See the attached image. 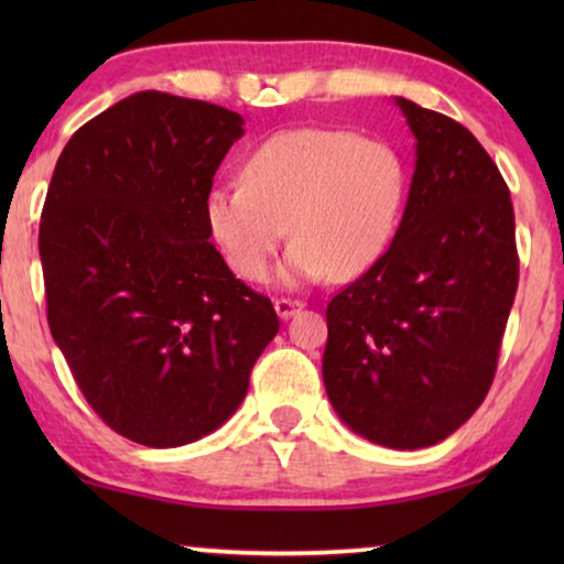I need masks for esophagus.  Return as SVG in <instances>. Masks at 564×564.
<instances>
[{"label": "esophagus", "mask_w": 564, "mask_h": 564, "mask_svg": "<svg viewBox=\"0 0 564 564\" xmlns=\"http://www.w3.org/2000/svg\"><path fill=\"white\" fill-rule=\"evenodd\" d=\"M303 307H305L303 300H292V297H276L274 300V311L284 321H288L290 315H295L297 311H303Z\"/></svg>", "instance_id": "esophagus-1"}]
</instances>
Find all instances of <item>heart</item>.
Here are the masks:
<instances>
[{
	"label": "heart",
	"instance_id": "1",
	"mask_svg": "<svg viewBox=\"0 0 564 564\" xmlns=\"http://www.w3.org/2000/svg\"><path fill=\"white\" fill-rule=\"evenodd\" d=\"M405 197L408 164L392 143L338 128H290L246 156L241 182L215 184L203 215L241 280H267L288 230L284 282L351 280L390 249Z\"/></svg>",
	"mask_w": 564,
	"mask_h": 564
}]
</instances>
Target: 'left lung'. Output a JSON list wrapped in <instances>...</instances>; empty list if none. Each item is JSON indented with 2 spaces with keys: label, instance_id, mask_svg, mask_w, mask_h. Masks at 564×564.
<instances>
[{
  "label": "left lung",
  "instance_id": "left-lung-1",
  "mask_svg": "<svg viewBox=\"0 0 564 564\" xmlns=\"http://www.w3.org/2000/svg\"><path fill=\"white\" fill-rule=\"evenodd\" d=\"M415 135L403 220L384 257L326 307L323 382L359 436L444 442L488 395L519 288L508 184L480 141L395 99Z\"/></svg>",
  "mask_w": 564,
  "mask_h": 564
}]
</instances>
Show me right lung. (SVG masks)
<instances>
[{
  "mask_svg": "<svg viewBox=\"0 0 564 564\" xmlns=\"http://www.w3.org/2000/svg\"><path fill=\"white\" fill-rule=\"evenodd\" d=\"M241 135L226 107L135 91L76 130L53 169L37 236L51 336L91 411L135 444L223 426L280 330L203 215Z\"/></svg>",
  "mask_w": 564,
  "mask_h": 564,
  "instance_id": "1",
  "label": "right lung"
}]
</instances>
